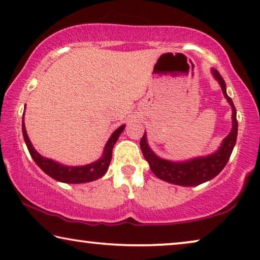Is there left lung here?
<instances>
[{
  "instance_id": "8db88e82",
  "label": "left lung",
  "mask_w": 260,
  "mask_h": 260,
  "mask_svg": "<svg viewBox=\"0 0 260 260\" xmlns=\"http://www.w3.org/2000/svg\"><path fill=\"white\" fill-rule=\"evenodd\" d=\"M210 72L214 79L218 82L222 93L226 99L228 103L230 105L231 111H233V115H231L233 126H231L230 133L223 139L221 145L218 146V149L215 152L179 161L164 159L159 157L158 154H155L153 150L150 147L149 143H147L146 133L144 134L143 138L141 139L143 155L146 159V161L149 162L150 169L153 172V174L162 181L183 187H194L209 181L224 169L226 162L229 161L231 153H233L234 147L236 145L238 131L236 108L234 106L233 100L228 96L224 80L215 69H211Z\"/></svg>"
}]
</instances>
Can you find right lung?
Segmentation results:
<instances>
[{"mask_svg": "<svg viewBox=\"0 0 260 260\" xmlns=\"http://www.w3.org/2000/svg\"><path fill=\"white\" fill-rule=\"evenodd\" d=\"M124 127L125 124H123L117 127V129L111 134L109 139H108V142L106 143L102 155L98 159V160L87 164V165L73 166L58 162L53 160V159L46 158L41 153H38L37 150L34 147L32 143H31L29 136H27L25 123H24V115L22 119V131L24 141H25L27 150H29V152L35 162L37 164L49 177L63 183H85L102 178L108 171V167H109V164L111 161L113 147L115 144H116L119 136H121L123 131H124Z\"/></svg>", "mask_w": 260, "mask_h": 260, "instance_id": "right-lung-1", "label": "right lung"}]
</instances>
